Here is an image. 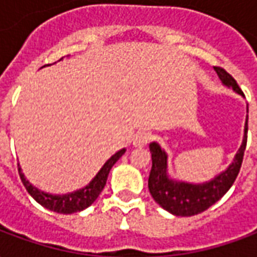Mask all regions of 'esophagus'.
I'll use <instances>...</instances> for the list:
<instances>
[{
  "label": "esophagus",
  "instance_id": "34e87169",
  "mask_svg": "<svg viewBox=\"0 0 257 257\" xmlns=\"http://www.w3.org/2000/svg\"><path fill=\"white\" fill-rule=\"evenodd\" d=\"M150 139L151 134L146 132V131H140V132H138L136 136L134 138V145L136 146V147H143V146H146L150 142Z\"/></svg>",
  "mask_w": 257,
  "mask_h": 257
}]
</instances>
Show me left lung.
<instances>
[{
    "mask_svg": "<svg viewBox=\"0 0 257 257\" xmlns=\"http://www.w3.org/2000/svg\"><path fill=\"white\" fill-rule=\"evenodd\" d=\"M215 70L223 85L232 88V90L243 96V92L238 86L237 81L224 68L215 67ZM246 134H248V115L243 129L242 145L234 157V161L228 165L224 172H221L213 180L202 184L184 183L171 178L168 173L167 153L162 150L158 143L153 142L150 145L153 165L149 176V190L151 197L160 206L175 216H194L206 210L209 206L217 202L235 182L242 165L243 153L248 139Z\"/></svg>",
    "mask_w": 257,
    "mask_h": 257,
    "instance_id": "left-lung-1",
    "label": "left lung"
}]
</instances>
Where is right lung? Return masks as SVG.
Listing matches in <instances>:
<instances>
[{
    "label": "right lung",
    "instance_id": "right-lung-1",
    "mask_svg": "<svg viewBox=\"0 0 257 257\" xmlns=\"http://www.w3.org/2000/svg\"><path fill=\"white\" fill-rule=\"evenodd\" d=\"M49 66V64H48ZM125 153V149L119 150L115 153L114 156L108 160V161L101 167V169L97 172L95 178L92 179L88 186H85L84 189L77 190L74 193L63 194V195H53V194L44 193L41 190H38L34 187L33 184L25 178V173L22 172V168L18 165V171H19L20 179L22 183L25 184L26 190L29 191L33 198L36 199L37 202L42 205L44 208L56 212V213H63V215H70V213H75V212H81L85 208H88L89 205H92L96 201V198L99 197V194L101 193V190L104 189L106 186L107 178L112 165L122 157Z\"/></svg>",
    "mask_w": 257,
    "mask_h": 257
}]
</instances>
